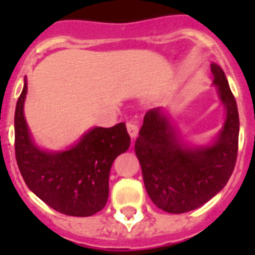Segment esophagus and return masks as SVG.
<instances>
[{"label": "esophagus", "instance_id": "obj_1", "mask_svg": "<svg viewBox=\"0 0 255 255\" xmlns=\"http://www.w3.org/2000/svg\"><path fill=\"white\" fill-rule=\"evenodd\" d=\"M127 131L128 133H129V136H131L132 139H135L136 136H138L139 128L135 123H127Z\"/></svg>", "mask_w": 255, "mask_h": 255}]
</instances>
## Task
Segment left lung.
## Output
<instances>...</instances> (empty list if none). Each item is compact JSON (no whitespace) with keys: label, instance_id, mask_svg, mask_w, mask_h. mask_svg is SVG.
Here are the masks:
<instances>
[{"label":"left lung","instance_id":"obj_1","mask_svg":"<svg viewBox=\"0 0 255 255\" xmlns=\"http://www.w3.org/2000/svg\"><path fill=\"white\" fill-rule=\"evenodd\" d=\"M213 86L225 109L223 127L208 144H194L175 126L169 109L144 115L135 142L150 199L157 208L179 214L202 206L220 192L234 172L239 140V113L224 71L210 65Z\"/></svg>","mask_w":255,"mask_h":255}]
</instances>
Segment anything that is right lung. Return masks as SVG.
Returning a JSON list of instances; mask_svg holds the SVG:
<instances>
[{"label": "right lung", "instance_id": "add662e5", "mask_svg": "<svg viewBox=\"0 0 255 255\" xmlns=\"http://www.w3.org/2000/svg\"><path fill=\"white\" fill-rule=\"evenodd\" d=\"M27 78L14 112V151L20 173L31 191L60 213L89 217L104 209L109 195V173L131 139L124 123L93 127L63 150L36 143L24 116Z\"/></svg>", "mask_w": 255, "mask_h": 255}]
</instances>
